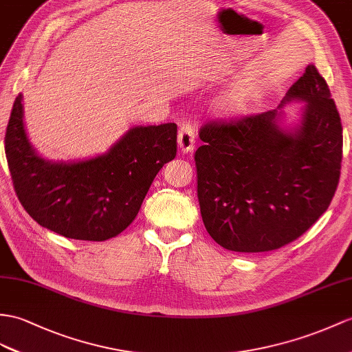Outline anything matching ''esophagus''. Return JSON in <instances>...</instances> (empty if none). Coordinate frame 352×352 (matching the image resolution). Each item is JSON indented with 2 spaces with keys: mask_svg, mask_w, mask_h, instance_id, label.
<instances>
[{
  "mask_svg": "<svg viewBox=\"0 0 352 352\" xmlns=\"http://www.w3.org/2000/svg\"><path fill=\"white\" fill-rule=\"evenodd\" d=\"M177 143H179V148L182 149V152H191L194 149L195 131H194V126L190 122H184L181 128H179Z\"/></svg>",
  "mask_w": 352,
  "mask_h": 352,
  "instance_id": "esophagus-1",
  "label": "esophagus"
}]
</instances>
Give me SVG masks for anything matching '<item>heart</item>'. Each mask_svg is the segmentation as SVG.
I'll use <instances>...</instances> for the list:
<instances>
[{
    "instance_id": "1",
    "label": "heart",
    "mask_w": 352,
    "mask_h": 352,
    "mask_svg": "<svg viewBox=\"0 0 352 352\" xmlns=\"http://www.w3.org/2000/svg\"><path fill=\"white\" fill-rule=\"evenodd\" d=\"M246 107V98L241 92H231L221 100V109L228 113H242Z\"/></svg>"
}]
</instances>
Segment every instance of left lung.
<instances>
[{
	"mask_svg": "<svg viewBox=\"0 0 352 352\" xmlns=\"http://www.w3.org/2000/svg\"><path fill=\"white\" fill-rule=\"evenodd\" d=\"M306 101L285 131L276 110L213 119L200 128L197 197L204 227L228 251L267 252L294 242L329 209L339 184L342 124L315 65L287 92Z\"/></svg>",
	"mask_w": 352,
	"mask_h": 352,
	"instance_id": "obj_1",
	"label": "left lung"
}]
</instances>
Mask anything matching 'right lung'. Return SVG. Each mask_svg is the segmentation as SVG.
<instances>
[{
    "mask_svg": "<svg viewBox=\"0 0 352 352\" xmlns=\"http://www.w3.org/2000/svg\"><path fill=\"white\" fill-rule=\"evenodd\" d=\"M18 96L6 128V157L28 215L54 233L102 242L131 224L166 162L175 160L177 125L131 128L106 155L79 162L38 157L23 126Z\"/></svg>",
    "mask_w": 352,
    "mask_h": 352,
    "instance_id": "1",
    "label": "right lung"
}]
</instances>
